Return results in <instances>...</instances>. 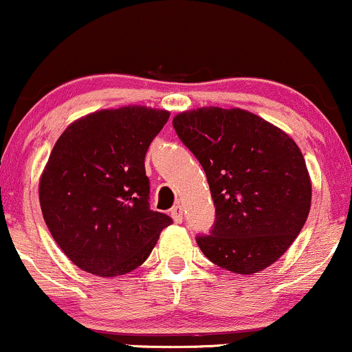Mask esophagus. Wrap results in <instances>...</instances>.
Returning a JSON list of instances; mask_svg holds the SVG:
<instances>
[{
  "mask_svg": "<svg viewBox=\"0 0 352 352\" xmlns=\"http://www.w3.org/2000/svg\"><path fill=\"white\" fill-rule=\"evenodd\" d=\"M170 215H172L173 221H175V223H182V220H184V212H182L180 205H177V207H173L170 210Z\"/></svg>",
  "mask_w": 352,
  "mask_h": 352,
  "instance_id": "34e87169",
  "label": "esophagus"
}]
</instances>
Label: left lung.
Returning <instances> with one entry per match:
<instances>
[{
    "label": "left lung",
    "instance_id": "obj_1",
    "mask_svg": "<svg viewBox=\"0 0 352 352\" xmlns=\"http://www.w3.org/2000/svg\"><path fill=\"white\" fill-rule=\"evenodd\" d=\"M180 140L207 173L217 220L197 238L212 263L263 272L296 240L311 208V179L296 142L245 109L200 107L173 117Z\"/></svg>",
    "mask_w": 352,
    "mask_h": 352
}]
</instances>
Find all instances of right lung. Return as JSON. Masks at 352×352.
<instances>
[{"label":"right lung","instance_id":"add662e5","mask_svg":"<svg viewBox=\"0 0 352 352\" xmlns=\"http://www.w3.org/2000/svg\"><path fill=\"white\" fill-rule=\"evenodd\" d=\"M170 112L102 109L67 125L39 179L52 238L84 272L112 278L139 268L172 218L148 205L144 159Z\"/></svg>","mask_w":352,"mask_h":352}]
</instances>
